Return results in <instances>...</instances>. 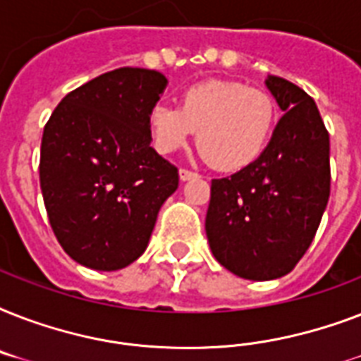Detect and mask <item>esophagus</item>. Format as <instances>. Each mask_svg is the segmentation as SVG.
Wrapping results in <instances>:
<instances>
[{"mask_svg":"<svg viewBox=\"0 0 361 361\" xmlns=\"http://www.w3.org/2000/svg\"><path fill=\"white\" fill-rule=\"evenodd\" d=\"M195 178H198L197 172H191V170H187V169H180V180L181 181L195 180Z\"/></svg>","mask_w":361,"mask_h":361,"instance_id":"esophagus-1","label":"esophagus"}]
</instances>
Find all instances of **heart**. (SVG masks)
<instances>
[{"label":"heart","instance_id":"b5f03b06","mask_svg":"<svg viewBox=\"0 0 361 361\" xmlns=\"http://www.w3.org/2000/svg\"><path fill=\"white\" fill-rule=\"evenodd\" d=\"M277 123L274 97L241 82L209 80L187 87L178 109L155 104L147 130L159 153L185 146L192 130L204 157L215 169L236 172L257 161L268 147Z\"/></svg>","mask_w":361,"mask_h":361}]
</instances>
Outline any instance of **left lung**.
I'll return each instance as SVG.
<instances>
[{
  "mask_svg": "<svg viewBox=\"0 0 361 361\" xmlns=\"http://www.w3.org/2000/svg\"><path fill=\"white\" fill-rule=\"evenodd\" d=\"M266 87L285 114L255 163L212 180L206 214L217 262L249 281L279 279L294 269L330 198V135L317 104L279 76H268Z\"/></svg>",
  "mask_w": 361,
  "mask_h": 361,
  "instance_id": "obj_1",
  "label": "left lung"
}]
</instances>
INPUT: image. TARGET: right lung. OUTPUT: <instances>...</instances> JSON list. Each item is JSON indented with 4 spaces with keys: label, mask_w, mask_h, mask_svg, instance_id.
Returning <instances> with one entry per match:
<instances>
[{
    "label": "right lung",
    "mask_w": 361,
    "mask_h": 361,
    "mask_svg": "<svg viewBox=\"0 0 361 361\" xmlns=\"http://www.w3.org/2000/svg\"><path fill=\"white\" fill-rule=\"evenodd\" d=\"M166 84L157 71H110L67 93L44 125L39 176L48 219L86 268L135 262L178 189V169L149 146L147 130Z\"/></svg>",
    "instance_id": "right-lung-1"
}]
</instances>
